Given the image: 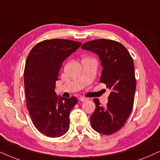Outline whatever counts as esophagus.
Listing matches in <instances>:
<instances>
[{
    "instance_id": "esophagus-1",
    "label": "esophagus",
    "mask_w": 160,
    "mask_h": 160,
    "mask_svg": "<svg viewBox=\"0 0 160 160\" xmlns=\"http://www.w3.org/2000/svg\"><path fill=\"white\" fill-rule=\"evenodd\" d=\"M79 100H80V102H85V101H86L87 99H86V97H80V98H79Z\"/></svg>"
}]
</instances>
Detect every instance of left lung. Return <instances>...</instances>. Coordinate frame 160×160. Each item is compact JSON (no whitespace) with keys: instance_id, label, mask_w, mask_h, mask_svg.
Instances as JSON below:
<instances>
[{"instance_id":"left-lung-1","label":"left lung","mask_w":160,"mask_h":160,"mask_svg":"<svg viewBox=\"0 0 160 160\" xmlns=\"http://www.w3.org/2000/svg\"><path fill=\"white\" fill-rule=\"evenodd\" d=\"M81 48L99 56L103 68L100 82L111 91L105 108L99 99H93L96 109L90 117L91 127L102 135H111L122 128L132 110L136 89L133 59L123 44L113 40H93Z\"/></svg>"}]
</instances>
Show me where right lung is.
<instances>
[{
  "mask_svg": "<svg viewBox=\"0 0 160 160\" xmlns=\"http://www.w3.org/2000/svg\"><path fill=\"white\" fill-rule=\"evenodd\" d=\"M81 42L53 39L32 48L24 70L26 106L34 126L50 138H58L69 127V114L78 99L57 96L55 82L62 63L81 45Z\"/></svg>",
  "mask_w": 160,
  "mask_h": 160,
  "instance_id": "right-lung-1",
  "label": "right lung"
}]
</instances>
